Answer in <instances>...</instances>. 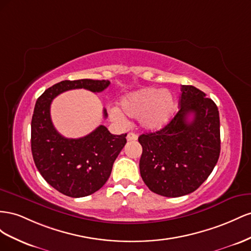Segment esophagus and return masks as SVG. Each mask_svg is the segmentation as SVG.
Returning a JSON list of instances; mask_svg holds the SVG:
<instances>
[{
    "label": "esophagus",
    "mask_w": 251,
    "mask_h": 251,
    "mask_svg": "<svg viewBox=\"0 0 251 251\" xmlns=\"http://www.w3.org/2000/svg\"><path fill=\"white\" fill-rule=\"evenodd\" d=\"M138 140V134H135L133 132H130L127 134V141L128 142H133V141H137Z\"/></svg>",
    "instance_id": "obj_1"
}]
</instances>
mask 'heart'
Instances as JSON below:
<instances>
[{"instance_id":"obj_1","label":"heart","mask_w":251,"mask_h":251,"mask_svg":"<svg viewBox=\"0 0 251 251\" xmlns=\"http://www.w3.org/2000/svg\"><path fill=\"white\" fill-rule=\"evenodd\" d=\"M121 108L130 118H139L143 128L155 130L163 127L174 116L176 108V97L169 90L146 87L128 94L121 100ZM111 116L123 122L125 117L118 107L110 109Z\"/></svg>"}]
</instances>
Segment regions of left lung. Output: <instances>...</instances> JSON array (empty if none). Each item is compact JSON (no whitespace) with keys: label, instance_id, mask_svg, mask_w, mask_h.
<instances>
[{"label":"left lung","instance_id":"obj_1","mask_svg":"<svg viewBox=\"0 0 251 251\" xmlns=\"http://www.w3.org/2000/svg\"><path fill=\"white\" fill-rule=\"evenodd\" d=\"M181 91L175 118L162 129L139 137L143 181L152 192L168 198L197 190L212 173L221 151L216 103L195 86L182 85Z\"/></svg>","mask_w":251,"mask_h":251}]
</instances>
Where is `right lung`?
I'll return each mask as SVG.
<instances>
[{"label": "right lung", "instance_id": "1", "mask_svg": "<svg viewBox=\"0 0 251 251\" xmlns=\"http://www.w3.org/2000/svg\"><path fill=\"white\" fill-rule=\"evenodd\" d=\"M109 84V81L90 78L62 81L46 89L35 103L31 120L33 161L44 180L63 195L82 198L102 188L126 144L127 133L112 134L100 125L83 138L67 139L55 130L50 118V105L64 91L84 88L101 92Z\"/></svg>", "mask_w": 251, "mask_h": 251}]
</instances>
